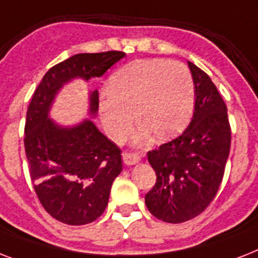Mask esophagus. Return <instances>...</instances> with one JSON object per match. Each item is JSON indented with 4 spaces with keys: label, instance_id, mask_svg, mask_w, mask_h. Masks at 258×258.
<instances>
[{
    "label": "esophagus",
    "instance_id": "34e87169",
    "mask_svg": "<svg viewBox=\"0 0 258 258\" xmlns=\"http://www.w3.org/2000/svg\"><path fill=\"white\" fill-rule=\"evenodd\" d=\"M139 161H141V157H139L138 154H134V153L123 154V162H124L127 166L135 165V163H138Z\"/></svg>",
    "mask_w": 258,
    "mask_h": 258
}]
</instances>
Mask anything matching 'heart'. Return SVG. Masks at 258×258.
Returning <instances> with one entry per match:
<instances>
[{"label":"heart","instance_id":"heart-1","mask_svg":"<svg viewBox=\"0 0 258 258\" xmlns=\"http://www.w3.org/2000/svg\"><path fill=\"white\" fill-rule=\"evenodd\" d=\"M108 95L99 104L105 133L123 142L133 128V113L141 124L135 141L150 133L166 141L182 133L196 103L191 74L184 64L167 60H139L117 70L109 78Z\"/></svg>","mask_w":258,"mask_h":258}]
</instances>
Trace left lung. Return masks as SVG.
Here are the masks:
<instances>
[{"mask_svg":"<svg viewBox=\"0 0 258 258\" xmlns=\"http://www.w3.org/2000/svg\"><path fill=\"white\" fill-rule=\"evenodd\" d=\"M196 87L191 121L179 137L147 153L157 182L145 197L158 220L180 224L214 200L230 151L228 108L212 79L188 61Z\"/></svg>","mask_w":258,"mask_h":258,"instance_id":"left-lung-1","label":"left lung"}]
</instances>
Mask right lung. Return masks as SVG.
Listing matches in <instances>:
<instances>
[{"mask_svg":"<svg viewBox=\"0 0 258 258\" xmlns=\"http://www.w3.org/2000/svg\"><path fill=\"white\" fill-rule=\"evenodd\" d=\"M124 52L79 53L52 67L34 91L26 111L25 154L30 179L42 208L67 225H86L103 214L113 179L123 169L121 150L86 119L61 127L49 119L56 93L75 78H100ZM99 93L89 95V113Z\"/></svg>","mask_w":258,"mask_h":258,"instance_id":"add662e5","label":"right lung"}]
</instances>
